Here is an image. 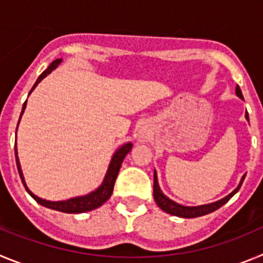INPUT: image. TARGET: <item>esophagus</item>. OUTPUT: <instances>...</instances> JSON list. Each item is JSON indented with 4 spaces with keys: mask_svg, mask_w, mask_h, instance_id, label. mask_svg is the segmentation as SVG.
Listing matches in <instances>:
<instances>
[{
    "mask_svg": "<svg viewBox=\"0 0 263 263\" xmlns=\"http://www.w3.org/2000/svg\"><path fill=\"white\" fill-rule=\"evenodd\" d=\"M139 142H147L150 137H152V130L148 129L147 126H141L138 129V133H137Z\"/></svg>",
    "mask_w": 263,
    "mask_h": 263,
    "instance_id": "esophagus-1",
    "label": "esophagus"
}]
</instances>
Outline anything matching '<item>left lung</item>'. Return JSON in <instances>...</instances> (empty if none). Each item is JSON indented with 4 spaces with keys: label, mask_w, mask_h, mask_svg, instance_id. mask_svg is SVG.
Wrapping results in <instances>:
<instances>
[{
    "label": "left lung",
    "mask_w": 263,
    "mask_h": 263,
    "mask_svg": "<svg viewBox=\"0 0 263 263\" xmlns=\"http://www.w3.org/2000/svg\"><path fill=\"white\" fill-rule=\"evenodd\" d=\"M236 95L240 97L241 100H243L242 92H241V89L238 85L236 87ZM245 118L249 121V116H248V113H245ZM245 176H246V174L242 176V178H241L240 183H238V185L234 188L233 191H232L229 195H227L225 197H222V199H220V200L213 201V203H210V204H203V205L187 206V205H182V204H179V203H176V201L171 200L170 197H167L166 195L162 192V190H160V187H159V183H158L157 171L154 170V200L160 210L164 211L166 213H170V215L178 216V217H184V218L200 217V216L208 215V213H211V212H215V211L218 210L220 206L224 205L227 201L231 200L232 197L237 194V191L240 190V187H241V184H242Z\"/></svg>",
    "instance_id": "8db88e82"
}]
</instances>
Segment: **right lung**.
Instances as JSON below:
<instances>
[{
  "instance_id": "add662e5",
  "label": "right lung",
  "mask_w": 263,
  "mask_h": 263,
  "mask_svg": "<svg viewBox=\"0 0 263 263\" xmlns=\"http://www.w3.org/2000/svg\"><path fill=\"white\" fill-rule=\"evenodd\" d=\"M63 59H57L53 60L51 63L48 68L46 71H43L41 73L38 79H36L35 84L32 85L31 90H30V93H31L32 90L35 89L36 85L41 83L43 79L46 78L47 75H50L51 72L53 69L57 68L59 66L60 63H62ZM29 93V96H30ZM26 104H27V100L25 101L22 106V111H21V116H20V121L21 117H22L23 111L26 109ZM20 121H18V125H20ZM18 129V126H17ZM15 134H17V130H15ZM133 147V143L132 142H126L124 145H121L120 147L117 148L115 152V154L111 155V159H110V163H109L108 170H106V174L104 176V180L103 183L99 185V187L95 190V191L89 192L87 195H83V196H76V197H71V199H67V200H59V201H51V200H46V199H42V197L36 196V195L32 194L31 191L29 190L26 184V180H25V176H23L22 173V168H21V163H20V158H18V150H17V141H15V147H14V153H15V162H17V168H18V174L21 176V180H22L23 185L26 188L27 194L34 199L38 204L41 205L46 206V208H50V210L53 211H59V212H64V213H83V212H88V211H92V210H96L99 206L103 205L106 200H108L109 197L111 196V192H113V187H115V182L116 179H117L118 175V171L121 168V164L124 162V158L126 157L127 153L132 150Z\"/></svg>"
}]
</instances>
